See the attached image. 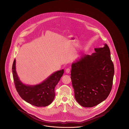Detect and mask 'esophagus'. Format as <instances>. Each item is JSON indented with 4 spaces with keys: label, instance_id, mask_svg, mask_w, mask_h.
Segmentation results:
<instances>
[{
    "label": "esophagus",
    "instance_id": "1",
    "mask_svg": "<svg viewBox=\"0 0 129 129\" xmlns=\"http://www.w3.org/2000/svg\"><path fill=\"white\" fill-rule=\"evenodd\" d=\"M70 72V68H67L66 70V73L67 74H69Z\"/></svg>",
    "mask_w": 129,
    "mask_h": 129
}]
</instances>
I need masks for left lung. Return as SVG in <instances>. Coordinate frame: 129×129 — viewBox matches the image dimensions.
<instances>
[{"mask_svg": "<svg viewBox=\"0 0 129 129\" xmlns=\"http://www.w3.org/2000/svg\"><path fill=\"white\" fill-rule=\"evenodd\" d=\"M95 48V53L83 55L72 64L71 80L76 101L92 107L107 98L110 93L114 66L107 44Z\"/></svg>", "mask_w": 129, "mask_h": 129, "instance_id": "left-lung-1", "label": "left lung"}]
</instances>
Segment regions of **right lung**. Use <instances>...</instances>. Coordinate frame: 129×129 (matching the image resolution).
<instances>
[{"instance_id": "add662e5", "label": "right lung", "mask_w": 129, "mask_h": 129, "mask_svg": "<svg viewBox=\"0 0 129 129\" xmlns=\"http://www.w3.org/2000/svg\"><path fill=\"white\" fill-rule=\"evenodd\" d=\"M15 63V59L12 64V75L15 88L20 96L26 102L37 107H45L51 104L55 97V86L64 74V70L54 73L41 84L28 85L23 84L19 79Z\"/></svg>"}]
</instances>
